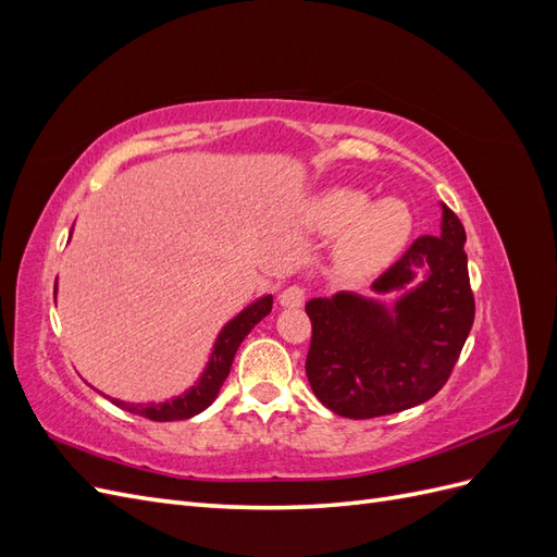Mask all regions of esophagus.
<instances>
[{"instance_id": "1", "label": "esophagus", "mask_w": 557, "mask_h": 557, "mask_svg": "<svg viewBox=\"0 0 557 557\" xmlns=\"http://www.w3.org/2000/svg\"><path fill=\"white\" fill-rule=\"evenodd\" d=\"M307 299V288H301V285H290V288H285L278 297L281 307H288V309H299L305 305Z\"/></svg>"}]
</instances>
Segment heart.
Segmentation results:
<instances>
[{"label":"heart","instance_id":"b5f03b06","mask_svg":"<svg viewBox=\"0 0 557 557\" xmlns=\"http://www.w3.org/2000/svg\"><path fill=\"white\" fill-rule=\"evenodd\" d=\"M311 223L320 234H339L336 262L350 274H369L385 267L407 244L413 213L407 201L387 197L369 205L356 188H330L311 207Z\"/></svg>","mask_w":557,"mask_h":557}]
</instances>
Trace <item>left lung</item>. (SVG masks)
Segmentation results:
<instances>
[{
	"label": "left lung",
	"instance_id": "8db88e82",
	"mask_svg": "<svg viewBox=\"0 0 557 557\" xmlns=\"http://www.w3.org/2000/svg\"><path fill=\"white\" fill-rule=\"evenodd\" d=\"M442 234H423L374 281L401 290L387 309L356 293L307 305L313 395L344 418H376L418 407L442 391L474 323L465 227L442 205Z\"/></svg>",
	"mask_w": 557,
	"mask_h": 557
}]
</instances>
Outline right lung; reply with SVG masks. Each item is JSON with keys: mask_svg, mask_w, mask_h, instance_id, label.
<instances>
[{"mask_svg": "<svg viewBox=\"0 0 557 557\" xmlns=\"http://www.w3.org/2000/svg\"><path fill=\"white\" fill-rule=\"evenodd\" d=\"M272 305H274V297L264 295L258 301H252V305L246 307L239 315H234L230 320V323L221 330V334H218L207 369L201 372L199 381L190 387V391H185L183 395L166 401H146V404L123 401L109 395L104 397L111 399L115 407H121L134 416H144L148 420H158V423H172V420H185L201 413L218 397V393H221V385L230 374L232 360L237 356V348L246 339V334L256 327L269 311H272Z\"/></svg>", "mask_w": 557, "mask_h": 557, "instance_id": "add662e5", "label": "right lung"}]
</instances>
